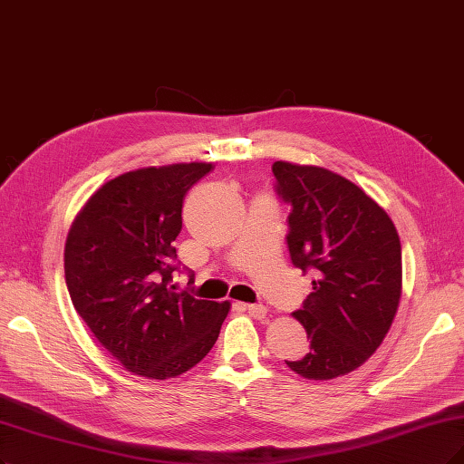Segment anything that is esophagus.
<instances>
[{"label":"esophagus","instance_id":"esophagus-1","mask_svg":"<svg viewBox=\"0 0 464 464\" xmlns=\"http://www.w3.org/2000/svg\"><path fill=\"white\" fill-rule=\"evenodd\" d=\"M245 310L254 317V319H264L267 314V307L262 304H246Z\"/></svg>","mask_w":464,"mask_h":464}]
</instances>
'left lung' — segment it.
Masks as SVG:
<instances>
[{"label":"left lung","mask_w":464,"mask_h":464,"mask_svg":"<svg viewBox=\"0 0 464 464\" xmlns=\"http://www.w3.org/2000/svg\"><path fill=\"white\" fill-rule=\"evenodd\" d=\"M277 195L290 204V260L314 271V293L293 315L310 352L286 365L310 381L362 367L382 344L401 296V245L390 216L331 169L277 160Z\"/></svg>","instance_id":"1"}]
</instances>
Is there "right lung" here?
I'll list each match as a JSON object with an SVG mask.
<instances>
[{"mask_svg": "<svg viewBox=\"0 0 464 464\" xmlns=\"http://www.w3.org/2000/svg\"><path fill=\"white\" fill-rule=\"evenodd\" d=\"M212 168L169 164L118 176L85 202L66 237L64 279L78 315L102 348L147 379L195 367L229 314V302L171 285L183 198Z\"/></svg>", "mask_w": 464, "mask_h": 464, "instance_id": "obj_1", "label": "right lung"}]
</instances>
